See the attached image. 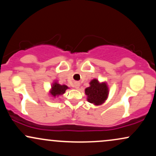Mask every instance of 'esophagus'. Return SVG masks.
<instances>
[{
	"label": "esophagus",
	"mask_w": 156,
	"mask_h": 156,
	"mask_svg": "<svg viewBox=\"0 0 156 156\" xmlns=\"http://www.w3.org/2000/svg\"><path fill=\"white\" fill-rule=\"evenodd\" d=\"M79 87H80L79 83H75V84H74V87H75V88L78 89V88H79Z\"/></svg>",
	"instance_id": "1"
}]
</instances>
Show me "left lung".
<instances>
[{
    "mask_svg": "<svg viewBox=\"0 0 156 156\" xmlns=\"http://www.w3.org/2000/svg\"><path fill=\"white\" fill-rule=\"evenodd\" d=\"M89 84L90 87L85 89L87 101L97 105L104 103L108 94V89L106 83H100L97 79H93Z\"/></svg>",
    "mask_w": 156,
    "mask_h": 156,
    "instance_id": "left-lung-1",
    "label": "left lung"
}]
</instances>
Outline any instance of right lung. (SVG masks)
Returning <instances> with one entry per match:
<instances>
[{
	"mask_svg": "<svg viewBox=\"0 0 156 156\" xmlns=\"http://www.w3.org/2000/svg\"><path fill=\"white\" fill-rule=\"evenodd\" d=\"M67 89H68V87L66 85H61V84L55 82L52 86L51 93L53 97L58 96L60 94H64Z\"/></svg>",
	"mask_w": 156,
	"mask_h": 156,
	"instance_id": "right-lung-1",
	"label": "right lung"
}]
</instances>
